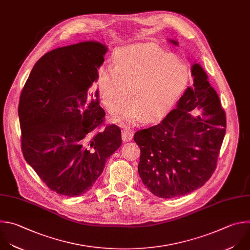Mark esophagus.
Masks as SVG:
<instances>
[{"label": "esophagus", "instance_id": "1", "mask_svg": "<svg viewBox=\"0 0 250 250\" xmlns=\"http://www.w3.org/2000/svg\"><path fill=\"white\" fill-rule=\"evenodd\" d=\"M133 137V130H131L130 128H127V127H125L123 128L122 130V138L125 142H127V141H130Z\"/></svg>", "mask_w": 250, "mask_h": 250}]
</instances>
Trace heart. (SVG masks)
Segmentation results:
<instances>
[{"label": "heart", "instance_id": "heart-1", "mask_svg": "<svg viewBox=\"0 0 250 250\" xmlns=\"http://www.w3.org/2000/svg\"><path fill=\"white\" fill-rule=\"evenodd\" d=\"M114 65L99 69L97 84L105 108L117 112L121 124L137 125L156 121L167 115L186 91L190 79L188 66L153 45H138L120 49ZM131 91H129V88Z\"/></svg>", "mask_w": 250, "mask_h": 250}]
</instances>
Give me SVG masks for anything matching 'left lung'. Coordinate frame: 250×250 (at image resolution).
Returning <instances> with one entry per match:
<instances>
[{
	"label": "left lung",
	"mask_w": 250,
	"mask_h": 250,
	"mask_svg": "<svg viewBox=\"0 0 250 250\" xmlns=\"http://www.w3.org/2000/svg\"><path fill=\"white\" fill-rule=\"evenodd\" d=\"M191 74L193 87L187 88L176 109L133 137L141 152L139 176L149 191L161 198L186 195L201 188L216 169L226 133V114L206 72L194 62ZM195 107L203 110L202 116L191 115Z\"/></svg>",
	"instance_id": "8db88e82"
}]
</instances>
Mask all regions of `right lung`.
Returning a JSON list of instances; mask_svg holds the SVG:
<instances>
[{
    "label": "right lung",
    "mask_w": 250,
    "mask_h": 250,
    "mask_svg": "<svg viewBox=\"0 0 250 250\" xmlns=\"http://www.w3.org/2000/svg\"><path fill=\"white\" fill-rule=\"evenodd\" d=\"M108 48L85 41L57 48L34 64L19 105L21 150L46 186L73 197L87 192L122 144L116 125L104 130L99 92H89Z\"/></svg>",
    "instance_id": "1"
}]
</instances>
